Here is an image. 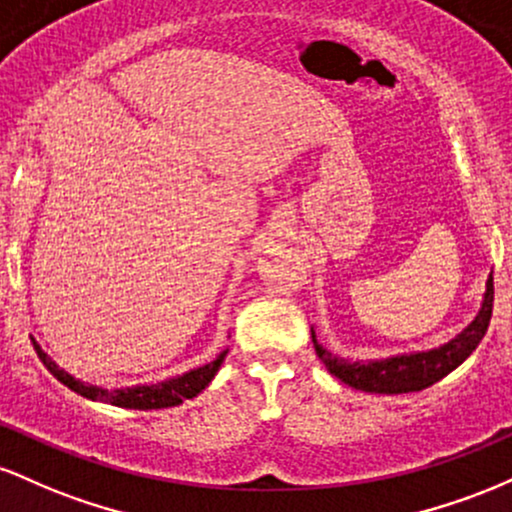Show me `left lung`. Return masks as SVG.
Returning a JSON list of instances; mask_svg holds the SVG:
<instances>
[{"mask_svg": "<svg viewBox=\"0 0 512 512\" xmlns=\"http://www.w3.org/2000/svg\"><path fill=\"white\" fill-rule=\"evenodd\" d=\"M493 308V276L486 279V291L481 298L479 313L460 334L450 342L426 351H409V354H397L387 358H370V361H349V358L334 356L325 346L317 342L315 330L313 344L320 361L330 370L334 378H339L354 390L375 392V395H402V392H419L438 383L440 378L452 373L460 363L477 349L481 337L489 330Z\"/></svg>", "mask_w": 512, "mask_h": 512, "instance_id": "1", "label": "left lung"}]
</instances>
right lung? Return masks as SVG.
<instances>
[{
	"instance_id": "add662e5",
	"label": "right lung",
	"mask_w": 512,
	"mask_h": 512,
	"mask_svg": "<svg viewBox=\"0 0 512 512\" xmlns=\"http://www.w3.org/2000/svg\"><path fill=\"white\" fill-rule=\"evenodd\" d=\"M35 351H38V358L43 361V366L60 380L62 385H67L69 390L76 392V395L91 399V402H103V404H113V407H122V409H166V407H178V404L185 402V399L197 397L199 392L207 387L214 375L219 373L223 358H226L228 349H223L214 361L204 363V366L190 368L185 373L173 375V378L158 380V383H144V385H127V387H108L103 385H93V383H84L81 378L64 370L60 363L52 358L48 351H43V346L33 339Z\"/></svg>"
}]
</instances>
